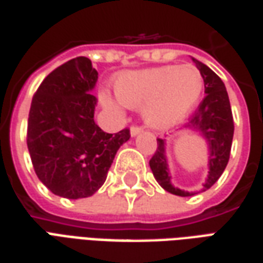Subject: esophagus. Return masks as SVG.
<instances>
[{"label":"esophagus","instance_id":"34e87169","mask_svg":"<svg viewBox=\"0 0 263 263\" xmlns=\"http://www.w3.org/2000/svg\"><path fill=\"white\" fill-rule=\"evenodd\" d=\"M141 131H142V126H139V125H132L131 126V135H132V137L138 135V134H139Z\"/></svg>","mask_w":263,"mask_h":263}]
</instances>
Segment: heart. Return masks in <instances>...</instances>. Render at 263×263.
I'll return each mask as SVG.
<instances>
[{
	"label": "heart",
	"instance_id": "b5f03b06",
	"mask_svg": "<svg viewBox=\"0 0 263 263\" xmlns=\"http://www.w3.org/2000/svg\"><path fill=\"white\" fill-rule=\"evenodd\" d=\"M202 88L201 71L192 64L126 72L115 81L119 102L126 106L144 105V119L155 128H168L181 121L199 100ZM104 102L114 106L108 98Z\"/></svg>",
	"mask_w": 263,
	"mask_h": 263
}]
</instances>
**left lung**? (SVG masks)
<instances>
[{
    "label": "left lung",
    "mask_w": 263,
    "mask_h": 263,
    "mask_svg": "<svg viewBox=\"0 0 263 263\" xmlns=\"http://www.w3.org/2000/svg\"><path fill=\"white\" fill-rule=\"evenodd\" d=\"M196 68L201 71L205 84V98L201 101L195 112L188 118L185 128L199 131L206 138L209 144V175L203 185V191L214 185L222 172L225 171L231 155L232 138H234V117L229 104L227 88L222 80L214 71L201 61L192 58ZM157 151L149 159V166L158 183L165 191L178 196L195 195L194 192H185L172 186L171 176L165 159V142L157 138Z\"/></svg>",
    "instance_id": "1"
}]
</instances>
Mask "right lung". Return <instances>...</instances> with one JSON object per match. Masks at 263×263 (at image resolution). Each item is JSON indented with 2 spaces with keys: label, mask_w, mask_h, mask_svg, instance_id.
<instances>
[{
  "label": "right lung",
  "mask_w": 263,
  "mask_h": 263,
  "mask_svg": "<svg viewBox=\"0 0 263 263\" xmlns=\"http://www.w3.org/2000/svg\"><path fill=\"white\" fill-rule=\"evenodd\" d=\"M98 72L85 57L55 68L42 81L29 108L27 145L38 179L55 195L80 199L104 185L119 146L131 134H106L93 121L89 92Z\"/></svg>",
  "instance_id": "right-lung-1"
}]
</instances>
